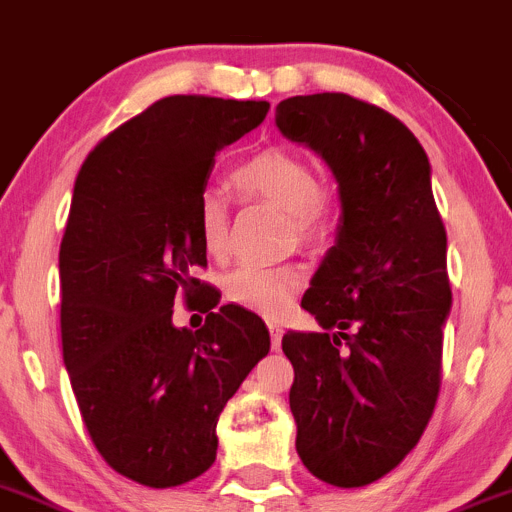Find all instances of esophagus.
<instances>
[{
  "instance_id": "esophagus-1",
  "label": "esophagus",
  "mask_w": 512,
  "mask_h": 512,
  "mask_svg": "<svg viewBox=\"0 0 512 512\" xmlns=\"http://www.w3.org/2000/svg\"><path fill=\"white\" fill-rule=\"evenodd\" d=\"M269 334H271V347L279 349L281 347V337H284V329H281L276 321H269Z\"/></svg>"
}]
</instances>
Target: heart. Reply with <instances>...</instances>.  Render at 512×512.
Segmentation results:
<instances>
[{"label":"heart","instance_id":"heart-1","mask_svg":"<svg viewBox=\"0 0 512 512\" xmlns=\"http://www.w3.org/2000/svg\"><path fill=\"white\" fill-rule=\"evenodd\" d=\"M238 193L264 198L289 216L301 238H316L329 228L334 213L332 193L319 186L314 168L301 155L284 148H269L253 155L231 173ZM196 231L211 256L228 246V206L218 191H203L196 206ZM304 284L299 266L243 264L228 276L226 294L236 304L266 316H279L294 301Z\"/></svg>","mask_w":512,"mask_h":512}]
</instances>
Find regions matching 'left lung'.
<instances>
[{
    "label": "left lung",
    "mask_w": 512,
    "mask_h": 512,
    "mask_svg": "<svg viewBox=\"0 0 512 512\" xmlns=\"http://www.w3.org/2000/svg\"><path fill=\"white\" fill-rule=\"evenodd\" d=\"M276 128L329 165L342 203L301 299L326 332L281 339L296 452L314 478L362 488L420 442L440 392L452 291L432 168L407 125L344 92L281 100Z\"/></svg>",
    "instance_id": "left-lung-1"
}]
</instances>
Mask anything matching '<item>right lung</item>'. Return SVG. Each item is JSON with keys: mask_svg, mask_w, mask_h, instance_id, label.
Masks as SVG:
<instances>
[{"mask_svg": "<svg viewBox=\"0 0 512 512\" xmlns=\"http://www.w3.org/2000/svg\"><path fill=\"white\" fill-rule=\"evenodd\" d=\"M269 102L170 95L82 163L60 246L62 357L82 422L115 472L175 488L216 460L218 415L271 339L264 321L193 279L206 266L196 206L218 150L264 123ZM204 296L198 333L174 294Z\"/></svg>", "mask_w": 512, "mask_h": 512, "instance_id": "right-lung-1", "label": "right lung"}]
</instances>
